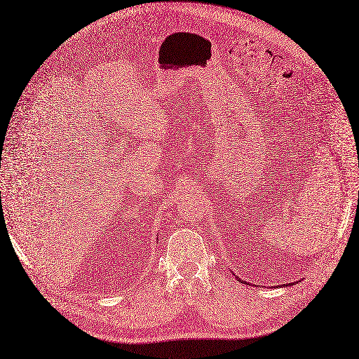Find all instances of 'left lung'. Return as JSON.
Here are the masks:
<instances>
[{"label":"left lung","instance_id":"obj_1","mask_svg":"<svg viewBox=\"0 0 359 359\" xmlns=\"http://www.w3.org/2000/svg\"><path fill=\"white\" fill-rule=\"evenodd\" d=\"M244 283H245V281H244Z\"/></svg>","mask_w":359,"mask_h":359}]
</instances>
